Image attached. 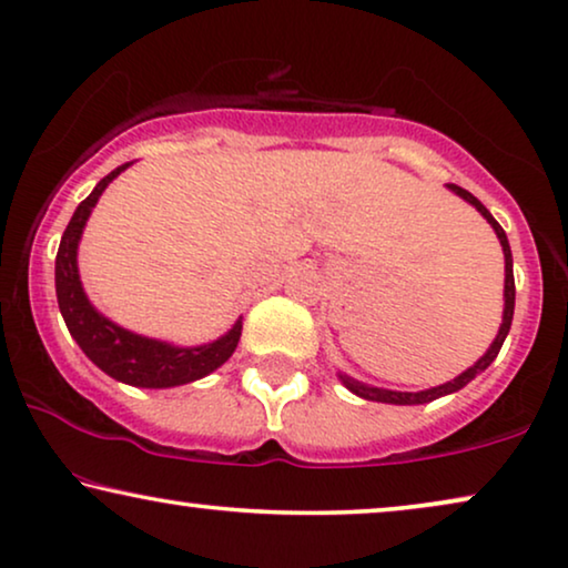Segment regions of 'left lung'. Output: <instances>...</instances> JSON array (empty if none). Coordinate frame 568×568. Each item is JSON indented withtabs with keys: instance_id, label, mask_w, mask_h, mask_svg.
Returning a JSON list of instances; mask_svg holds the SVG:
<instances>
[{
	"instance_id": "obj_1",
	"label": "left lung",
	"mask_w": 568,
	"mask_h": 568,
	"mask_svg": "<svg viewBox=\"0 0 568 568\" xmlns=\"http://www.w3.org/2000/svg\"><path fill=\"white\" fill-rule=\"evenodd\" d=\"M447 187H450V193H455L458 197H463V201L474 205L476 211L484 215L486 223H489V226L494 229V234H497V239H499L501 252H505V311H501V324H499V332H497V337H494V342L489 345V349H486V353H484L481 357H478V361H476L474 365L466 367V371H463L460 375H455L453 381L443 383V386L417 390V394H414V390H390V388H378V386H371V383L357 381V378H353V375H347V373H337V375H339V381L345 383V388H347V390H353L355 396L365 398V402H381V404L412 406V404H427V402H435V398H440V396L455 394V390H460L463 386H466V383L474 381L478 373H484L486 367H489L494 361H497L499 349H501V345H505V339H507V334H509V326H513V316H515V273H513V250H509V242H507L505 229L499 226L497 219H494V215H491L489 211H486V205H484L481 201H478V197L470 195L468 190H463V187H458V185H447Z\"/></svg>"
}]
</instances>
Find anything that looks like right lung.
<instances>
[{"mask_svg": "<svg viewBox=\"0 0 568 568\" xmlns=\"http://www.w3.org/2000/svg\"><path fill=\"white\" fill-rule=\"evenodd\" d=\"M133 162H125L102 178L90 195L77 205L71 215L67 231H63L59 254H55V298L63 322L69 326V334L82 347V353L108 373L110 378L128 383L135 388H174L185 386V383L201 381L211 375L215 367L234 355L242 337V316L231 326L226 334L219 339L207 342V345L180 347L172 342L151 339L143 334H135L125 326L110 322L105 314H100L87 298L82 277H79L77 252L82 242L84 226L90 221L92 207L98 205L100 195L113 182L118 174L125 172Z\"/></svg>", "mask_w": 568, "mask_h": 568, "instance_id": "obj_1", "label": "right lung"}]
</instances>
